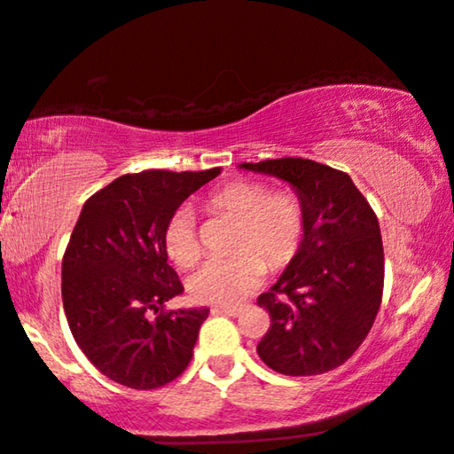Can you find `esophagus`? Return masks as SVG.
<instances>
[{
    "mask_svg": "<svg viewBox=\"0 0 454 454\" xmlns=\"http://www.w3.org/2000/svg\"><path fill=\"white\" fill-rule=\"evenodd\" d=\"M212 313L215 315H228V317H240L244 313L242 307H214Z\"/></svg>",
    "mask_w": 454,
    "mask_h": 454,
    "instance_id": "1",
    "label": "esophagus"
}]
</instances>
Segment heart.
Listing matches in <instances>:
<instances>
[{
  "label": "heart",
  "mask_w": 454,
  "mask_h": 454,
  "mask_svg": "<svg viewBox=\"0 0 454 454\" xmlns=\"http://www.w3.org/2000/svg\"><path fill=\"white\" fill-rule=\"evenodd\" d=\"M207 214L236 220L226 258H210L188 278L198 303L232 307L261 286L266 266L280 270L299 254L307 230L303 200L293 190H270L264 182L239 177L214 188L201 200ZM169 261L188 269L200 256L196 218L188 207L169 215L163 228Z\"/></svg>",
  "instance_id": "b5f03b06"
}]
</instances>
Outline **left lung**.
Returning a JSON list of instances; mask_svg holds the SVG:
<instances>
[{
    "mask_svg": "<svg viewBox=\"0 0 454 454\" xmlns=\"http://www.w3.org/2000/svg\"><path fill=\"white\" fill-rule=\"evenodd\" d=\"M289 182L303 200L299 254L258 307L270 327L258 356L285 376H317L356 354L382 303L384 247L378 215L345 171L301 157L240 163Z\"/></svg>",
    "mask_w": 454,
    "mask_h": 454,
    "instance_id": "1",
    "label": "left lung"
}]
</instances>
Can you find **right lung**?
Here are the masks:
<instances>
[{
    "label": "right lung",
    "mask_w": 454,
    "mask_h": 454,
    "mask_svg": "<svg viewBox=\"0 0 454 454\" xmlns=\"http://www.w3.org/2000/svg\"><path fill=\"white\" fill-rule=\"evenodd\" d=\"M220 168L121 176L84 201L62 258L72 337L121 386L155 390L188 368L210 309L165 311L184 293L163 248L165 222Z\"/></svg>",
    "instance_id": "right-lung-1"
}]
</instances>
